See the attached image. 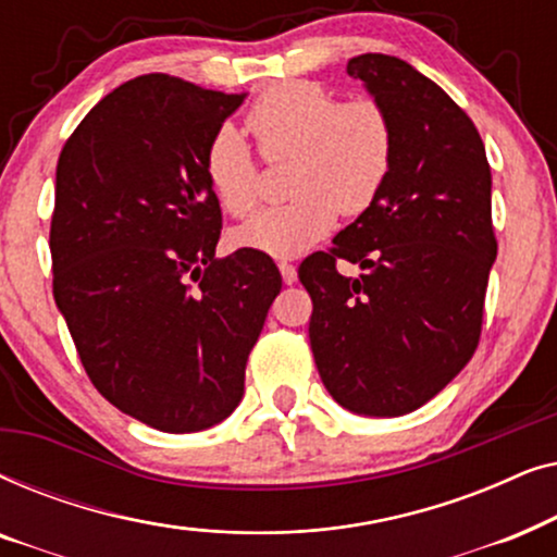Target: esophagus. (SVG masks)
I'll return each instance as SVG.
<instances>
[{
	"label": "esophagus",
	"instance_id": "esophagus-1",
	"mask_svg": "<svg viewBox=\"0 0 557 557\" xmlns=\"http://www.w3.org/2000/svg\"><path fill=\"white\" fill-rule=\"evenodd\" d=\"M278 271H281V278H284V284L292 286L296 281V265L284 261V263H278Z\"/></svg>",
	"mask_w": 557,
	"mask_h": 557
}]
</instances>
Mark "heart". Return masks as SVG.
Instances as JSON below:
<instances>
[{"instance_id": "heart-1", "label": "heart", "mask_w": 557, "mask_h": 557, "mask_svg": "<svg viewBox=\"0 0 557 557\" xmlns=\"http://www.w3.org/2000/svg\"><path fill=\"white\" fill-rule=\"evenodd\" d=\"M246 124L265 159L294 157L292 202L269 208L233 233L238 248L294 258L322 240L337 212H368L393 170L395 134L375 98L337 101L311 81H288L261 94ZM202 174L223 210L235 218L258 205V159L231 124L210 136Z\"/></svg>"}]
</instances>
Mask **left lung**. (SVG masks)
<instances>
[{"instance_id": "left-lung-1", "label": "left lung", "mask_w": 557, "mask_h": 557, "mask_svg": "<svg viewBox=\"0 0 557 557\" xmlns=\"http://www.w3.org/2000/svg\"><path fill=\"white\" fill-rule=\"evenodd\" d=\"M347 73L385 106L395 154L375 205L299 265L309 342L339 406L403 416L444 391L482 337L497 258L492 172L474 121L406 60L364 52ZM337 260L366 273L342 277Z\"/></svg>"}]
</instances>
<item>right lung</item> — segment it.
Returning <instances> with one entry per match:
<instances>
[{
  "instance_id": "add662e5",
  "label": "right lung",
  "mask_w": 557,
  "mask_h": 557,
  "mask_svg": "<svg viewBox=\"0 0 557 557\" xmlns=\"http://www.w3.org/2000/svg\"><path fill=\"white\" fill-rule=\"evenodd\" d=\"M240 103L139 75L86 113L58 159L52 296L96 391L157 431L233 413L281 292L269 256L215 258L223 212L202 154Z\"/></svg>"
}]
</instances>
